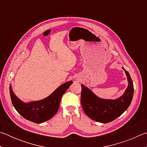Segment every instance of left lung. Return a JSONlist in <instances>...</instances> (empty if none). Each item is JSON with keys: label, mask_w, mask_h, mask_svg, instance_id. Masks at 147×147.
<instances>
[{"label": "left lung", "mask_w": 147, "mask_h": 147, "mask_svg": "<svg viewBox=\"0 0 147 147\" xmlns=\"http://www.w3.org/2000/svg\"><path fill=\"white\" fill-rule=\"evenodd\" d=\"M128 80V87L123 95L116 99H104L96 96L90 89L82 84L81 104L89 118L108 123L121 115L130 105L134 95V85L130 74L123 67Z\"/></svg>", "instance_id": "1"}]
</instances>
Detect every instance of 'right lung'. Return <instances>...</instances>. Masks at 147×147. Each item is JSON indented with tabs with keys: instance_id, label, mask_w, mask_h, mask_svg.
Returning a JSON list of instances; mask_svg holds the SVG:
<instances>
[{
	"instance_id": "right-lung-1",
	"label": "right lung",
	"mask_w": 147,
	"mask_h": 147,
	"mask_svg": "<svg viewBox=\"0 0 147 147\" xmlns=\"http://www.w3.org/2000/svg\"><path fill=\"white\" fill-rule=\"evenodd\" d=\"M72 84L71 80L67 82L47 97L28 102H24L17 97L11 85L9 86V93L13 106L20 115L30 121L40 124L51 119L57 113L62 96Z\"/></svg>"
}]
</instances>
